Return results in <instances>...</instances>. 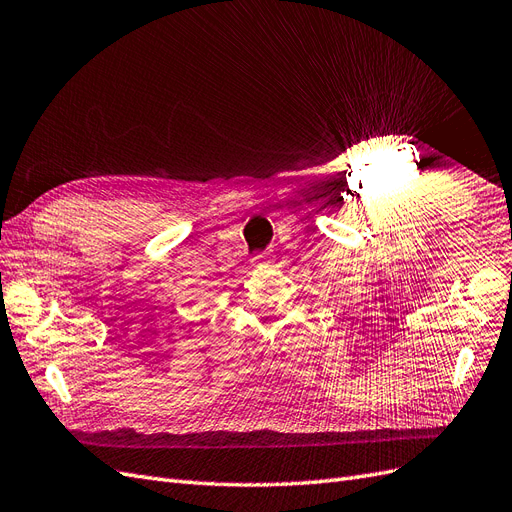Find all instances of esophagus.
<instances>
[{
    "mask_svg": "<svg viewBox=\"0 0 512 512\" xmlns=\"http://www.w3.org/2000/svg\"><path fill=\"white\" fill-rule=\"evenodd\" d=\"M254 260H258V262H265V265H269V262H271L269 254H258Z\"/></svg>",
    "mask_w": 512,
    "mask_h": 512,
    "instance_id": "obj_1",
    "label": "esophagus"
}]
</instances>
